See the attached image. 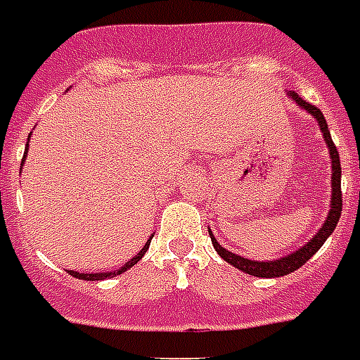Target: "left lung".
Returning a JSON list of instances; mask_svg holds the SVG:
<instances>
[{
  "instance_id": "left-lung-1",
  "label": "left lung",
  "mask_w": 360,
  "mask_h": 360,
  "mask_svg": "<svg viewBox=\"0 0 360 360\" xmlns=\"http://www.w3.org/2000/svg\"><path fill=\"white\" fill-rule=\"evenodd\" d=\"M287 96H289L292 103L297 104L298 108L307 110L312 118L318 122L320 126V131L323 135V141L328 145V151H330V159H331V198H330V211L326 215V221L322 223V229L310 238V240L300 246L295 252H290L287 256L277 257V259H266V262H257V259H248V257L238 256L234 254L231 250L223 248L219 240H217L211 229H209V236H211V242H213V248L217 250V254L223 257L225 262H229L231 266H234L236 269H240L244 274L254 275V277H283V275H289L292 271H297L298 267H302L307 264L310 257L314 256L318 250L322 248V244L328 238L330 234L335 231L338 226L339 217H341V165H339V153L335 149V145L331 141V134L328 129V122L323 118V114L320 112V108H316L314 104L307 103L302 101L297 93L292 91H287Z\"/></svg>"
}]
</instances>
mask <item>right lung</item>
I'll list each match as a JSON object with an SVG mask.
<instances>
[{
    "mask_svg": "<svg viewBox=\"0 0 360 360\" xmlns=\"http://www.w3.org/2000/svg\"><path fill=\"white\" fill-rule=\"evenodd\" d=\"M29 137H30V135H29ZM27 151H29V141H27V147H25V157H22V160H21V168H22V165H25V160H27ZM151 238H153V236H151ZM151 238L145 242L143 248L139 250V252H137V254H135L131 259H127L124 266L118 267V269H114V271H103V274H91V271H89V274H81V271H73V269H70L68 274L73 275V277H77V279H85V281H103V279H108V277H116V275L127 271L129 267H134L135 264H137V262H139V259L145 256V252H147L149 244H151Z\"/></svg>",
    "mask_w": 360,
    "mask_h": 360,
    "instance_id": "obj_1",
    "label": "right lung"
}]
</instances>
